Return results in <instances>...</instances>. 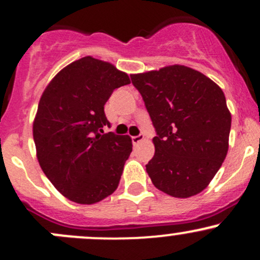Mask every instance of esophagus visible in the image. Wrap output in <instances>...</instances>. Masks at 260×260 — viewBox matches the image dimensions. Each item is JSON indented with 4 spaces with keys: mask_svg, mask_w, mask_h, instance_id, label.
I'll use <instances>...</instances> for the list:
<instances>
[{
    "mask_svg": "<svg viewBox=\"0 0 260 260\" xmlns=\"http://www.w3.org/2000/svg\"><path fill=\"white\" fill-rule=\"evenodd\" d=\"M145 137H144V134H138V136H134V137H132V142H133V144H138L139 142H142L143 139H144Z\"/></svg>",
    "mask_w": 260,
    "mask_h": 260,
    "instance_id": "esophagus-1",
    "label": "esophagus"
}]
</instances>
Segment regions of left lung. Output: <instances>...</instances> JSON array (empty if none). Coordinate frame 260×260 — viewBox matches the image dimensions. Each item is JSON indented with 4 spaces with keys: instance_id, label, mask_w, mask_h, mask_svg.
Masks as SVG:
<instances>
[{
    "instance_id": "8db88e82",
    "label": "left lung",
    "mask_w": 260,
    "mask_h": 260,
    "mask_svg": "<svg viewBox=\"0 0 260 260\" xmlns=\"http://www.w3.org/2000/svg\"><path fill=\"white\" fill-rule=\"evenodd\" d=\"M156 132L155 154L145 165L157 189L176 198L201 193L229 150L231 113L219 85L186 67L132 74Z\"/></svg>"
}]
</instances>
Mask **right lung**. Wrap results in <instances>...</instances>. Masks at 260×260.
Instances as JSON below:
<instances>
[{
  "label": "right lung",
  "mask_w": 260,
  "mask_h": 260,
  "mask_svg": "<svg viewBox=\"0 0 260 260\" xmlns=\"http://www.w3.org/2000/svg\"><path fill=\"white\" fill-rule=\"evenodd\" d=\"M129 83L115 66L86 56L58 72L41 95L32 124L38 160L70 201L94 204L118 187L132 139L104 132L111 128L104 106Z\"/></svg>",
  "instance_id": "1"
}]
</instances>
